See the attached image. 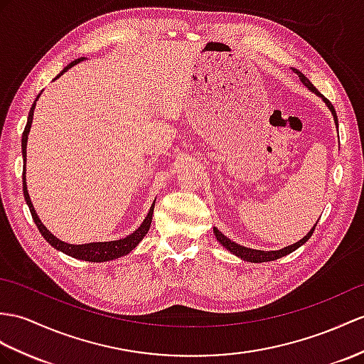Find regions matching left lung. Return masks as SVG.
<instances>
[{
  "label": "left lung",
  "mask_w": 364,
  "mask_h": 364,
  "mask_svg": "<svg viewBox=\"0 0 364 364\" xmlns=\"http://www.w3.org/2000/svg\"><path fill=\"white\" fill-rule=\"evenodd\" d=\"M291 70H294V73L299 77V82L303 83V85L307 87L309 91L315 92V94H316L318 97H320V99L326 103L327 109H329V111L332 112V115H333L335 127L338 128V119H336V112H335V108L332 106V103H331L329 100H327L324 95H321L320 92H318L316 87H315L312 83H310V80H309L303 73H299L298 69H291ZM315 227H316V224L312 227V230H310V232H309L303 239H299L298 242L291 244V245H287V247H284V249H279V250H270V252L256 250V249H249V247L239 245V244H236V242H233V241H230V239H228L227 236H224L223 233H220L216 227H213V233H215V236H216V239H218V242H219L220 245L225 247V249H227L230 253H233L235 256H237V258H241L242 261H247V262H269V261L279 259V258H282V256H286V255H289V253H291V252H295L296 249H299V247L303 245V244H306V242L309 241V239H310V236H312Z\"/></svg>",
  "instance_id": "8db88e82"
}]
</instances>
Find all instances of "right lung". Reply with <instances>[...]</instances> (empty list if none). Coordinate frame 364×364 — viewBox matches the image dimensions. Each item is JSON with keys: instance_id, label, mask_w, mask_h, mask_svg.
<instances>
[{"instance_id": "add662e5", "label": "right lung", "mask_w": 364, "mask_h": 364, "mask_svg": "<svg viewBox=\"0 0 364 364\" xmlns=\"http://www.w3.org/2000/svg\"><path fill=\"white\" fill-rule=\"evenodd\" d=\"M86 60L85 57L82 58H77L74 60L73 63H69L61 73L54 78H60L63 75L68 69H70L73 66L78 65L80 61ZM43 92V91H41ZM41 92L37 95V99H35L32 108L29 111V117H28V123H26V128L23 131V139H21V149H23V157H24V170H23V193H24V199L26 203H28V207L31 210V215L33 218V223L37 224L38 230L41 236L46 239V241L57 249L58 252H63L68 256H73L75 259H82V261H90V262H105V261H112V259H117L122 258V256L128 255L129 252H132L139 245V242L144 239L148 233L149 227H151V219H153V211H154V203L149 207L148 210V215L145 216L144 223H141L137 230H134L131 235L122 237V239H115V241H102V242H87V244H69L61 241L57 236L52 235L49 230L43 225L41 219L38 218L37 211H35L33 205H32V200L29 196V191H28V183H26V148H28V136H29V131H31V125H32V120H33V111H35V106H37V102L40 99Z\"/></svg>"}]
</instances>
